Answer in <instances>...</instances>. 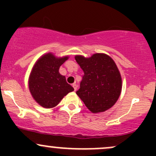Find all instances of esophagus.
<instances>
[{
  "label": "esophagus",
  "mask_w": 156,
  "mask_h": 156,
  "mask_svg": "<svg viewBox=\"0 0 156 156\" xmlns=\"http://www.w3.org/2000/svg\"><path fill=\"white\" fill-rule=\"evenodd\" d=\"M72 87H74V90H75V91L76 90H77V85H76V84H72Z\"/></svg>",
  "instance_id": "obj_1"
}]
</instances>
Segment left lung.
Segmentation results:
<instances>
[{"label": "left lung", "instance_id": "obj_1", "mask_svg": "<svg viewBox=\"0 0 156 156\" xmlns=\"http://www.w3.org/2000/svg\"><path fill=\"white\" fill-rule=\"evenodd\" d=\"M75 58L84 71L77 95L91 112L106 111L122 92V77L115 62L105 53H95L89 58L77 55Z\"/></svg>", "mask_w": 156, "mask_h": 156}]
</instances>
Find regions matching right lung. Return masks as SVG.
Here are the masks:
<instances>
[{
  "label": "right lung",
  "mask_w": 156,
  "mask_h": 156,
  "mask_svg": "<svg viewBox=\"0 0 156 156\" xmlns=\"http://www.w3.org/2000/svg\"><path fill=\"white\" fill-rule=\"evenodd\" d=\"M69 56L56 57L48 53L37 59L29 78V88L34 100L42 107H55L74 88L66 82V77L59 74L61 65Z\"/></svg>",
  "instance_id": "right-lung-1"
}]
</instances>
